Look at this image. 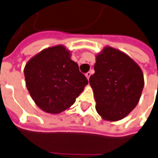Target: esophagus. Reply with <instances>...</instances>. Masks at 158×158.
I'll return each instance as SVG.
<instances>
[{
  "instance_id": "esophagus-1",
  "label": "esophagus",
  "mask_w": 158,
  "mask_h": 158,
  "mask_svg": "<svg viewBox=\"0 0 158 158\" xmlns=\"http://www.w3.org/2000/svg\"><path fill=\"white\" fill-rule=\"evenodd\" d=\"M90 75H91V73H90V72H88V73H85V77H86V78L88 79V80H89V77H90Z\"/></svg>"
}]
</instances>
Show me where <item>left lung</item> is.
Listing matches in <instances>:
<instances>
[{
	"instance_id": "left-lung-1",
	"label": "left lung",
	"mask_w": 158,
	"mask_h": 158,
	"mask_svg": "<svg viewBox=\"0 0 158 158\" xmlns=\"http://www.w3.org/2000/svg\"><path fill=\"white\" fill-rule=\"evenodd\" d=\"M89 85L103 120L123 119L138 104L144 85L140 67L121 50L106 46L96 55Z\"/></svg>"
}]
</instances>
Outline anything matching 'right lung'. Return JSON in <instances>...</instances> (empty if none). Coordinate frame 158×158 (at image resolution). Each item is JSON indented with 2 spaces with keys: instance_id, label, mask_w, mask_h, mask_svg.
Returning a JSON list of instances; mask_svg holds the SVG:
<instances>
[{
  "instance_id": "right-lung-1",
  "label": "right lung",
  "mask_w": 158,
  "mask_h": 158,
  "mask_svg": "<svg viewBox=\"0 0 158 158\" xmlns=\"http://www.w3.org/2000/svg\"><path fill=\"white\" fill-rule=\"evenodd\" d=\"M24 77L35 103L52 114L70 108L88 84L78 64L71 59L70 50L63 45L44 49L29 59Z\"/></svg>"
}]
</instances>
